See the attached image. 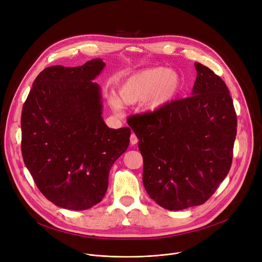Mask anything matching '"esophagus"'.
<instances>
[{
    "label": "esophagus",
    "mask_w": 262,
    "mask_h": 262,
    "mask_svg": "<svg viewBox=\"0 0 262 262\" xmlns=\"http://www.w3.org/2000/svg\"><path fill=\"white\" fill-rule=\"evenodd\" d=\"M138 142H139V140H138L137 136L134 133H132V135H130V144L136 145Z\"/></svg>",
    "instance_id": "obj_1"
}]
</instances>
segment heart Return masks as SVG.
<instances>
[{
    "label": "heart",
    "mask_w": 262,
    "mask_h": 262,
    "mask_svg": "<svg viewBox=\"0 0 262 262\" xmlns=\"http://www.w3.org/2000/svg\"><path fill=\"white\" fill-rule=\"evenodd\" d=\"M182 83L180 74L167 67L146 68L133 73L121 83L118 91L119 98L112 97L110 105L116 113H120L121 102L134 104L142 101L145 110L156 112L177 97Z\"/></svg>",
    "instance_id": "1"
}]
</instances>
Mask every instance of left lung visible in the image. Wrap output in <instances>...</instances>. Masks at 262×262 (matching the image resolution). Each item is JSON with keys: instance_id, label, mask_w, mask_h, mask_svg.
Instances as JSON below:
<instances>
[{"instance_id": "obj_1", "label": "left lung", "mask_w": 262, "mask_h": 262, "mask_svg": "<svg viewBox=\"0 0 262 262\" xmlns=\"http://www.w3.org/2000/svg\"><path fill=\"white\" fill-rule=\"evenodd\" d=\"M195 67L192 96L127 119L139 139L144 188L169 210L206 202L232 164L237 118L229 90L208 67Z\"/></svg>"}]
</instances>
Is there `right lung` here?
<instances>
[{"instance_id":"obj_1","label":"right lung","mask_w":262,"mask_h":262,"mask_svg":"<svg viewBox=\"0 0 262 262\" xmlns=\"http://www.w3.org/2000/svg\"><path fill=\"white\" fill-rule=\"evenodd\" d=\"M104 62L55 65L33 83L21 112V154L37 188L55 205L85 210L105 195L108 173L129 145L130 128H108L101 89Z\"/></svg>"}]
</instances>
